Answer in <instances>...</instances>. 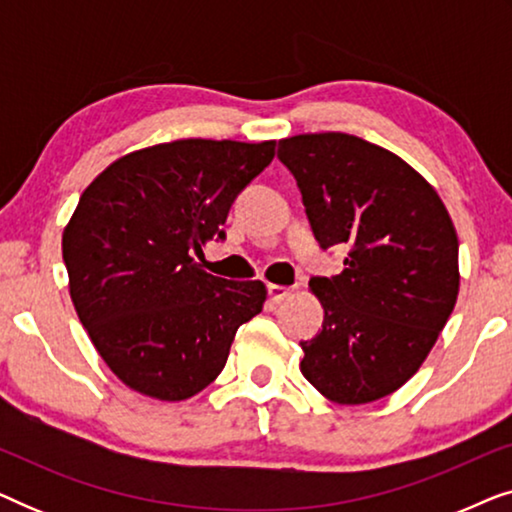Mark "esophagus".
I'll return each mask as SVG.
<instances>
[{
    "instance_id": "34e87169",
    "label": "esophagus",
    "mask_w": 512,
    "mask_h": 512,
    "mask_svg": "<svg viewBox=\"0 0 512 512\" xmlns=\"http://www.w3.org/2000/svg\"><path fill=\"white\" fill-rule=\"evenodd\" d=\"M268 296L275 300V303H282L291 296V289L289 286H279V284H268Z\"/></svg>"
}]
</instances>
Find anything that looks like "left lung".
I'll use <instances>...</instances> for the list:
<instances>
[{
    "label": "left lung",
    "instance_id": "left-lung-1",
    "mask_svg": "<svg viewBox=\"0 0 512 512\" xmlns=\"http://www.w3.org/2000/svg\"><path fill=\"white\" fill-rule=\"evenodd\" d=\"M321 249L347 247L345 270L312 277L324 324L303 340L305 380L342 405L394 394L417 373L459 293V240L422 174L345 132L282 139Z\"/></svg>",
    "mask_w": 512,
    "mask_h": 512
}]
</instances>
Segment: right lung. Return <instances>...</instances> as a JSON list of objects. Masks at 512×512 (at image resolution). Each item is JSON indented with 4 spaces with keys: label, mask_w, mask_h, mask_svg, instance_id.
<instances>
[{
    "label": "right lung",
    "mask_w": 512,
    "mask_h": 512,
    "mask_svg": "<svg viewBox=\"0 0 512 512\" xmlns=\"http://www.w3.org/2000/svg\"><path fill=\"white\" fill-rule=\"evenodd\" d=\"M275 158V142L179 139L111 163L86 191L62 258L76 314L118 380L184 401L226 366L237 328L263 310V282L200 268L237 195Z\"/></svg>",
    "instance_id": "1"
}]
</instances>
